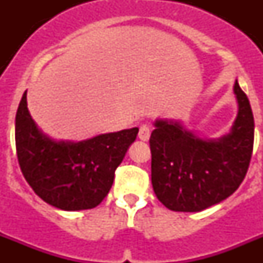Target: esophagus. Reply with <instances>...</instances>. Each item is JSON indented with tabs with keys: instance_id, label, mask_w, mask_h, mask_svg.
Returning <instances> with one entry per match:
<instances>
[{
	"instance_id": "1",
	"label": "esophagus",
	"mask_w": 263,
	"mask_h": 263,
	"mask_svg": "<svg viewBox=\"0 0 263 263\" xmlns=\"http://www.w3.org/2000/svg\"><path fill=\"white\" fill-rule=\"evenodd\" d=\"M150 134H152V129H150V126H148V125L143 124L139 126L138 138L141 139V141H143V142L148 141V138H150Z\"/></svg>"
}]
</instances>
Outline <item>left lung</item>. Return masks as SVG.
I'll return each instance as SVG.
<instances>
[{"instance_id": "obj_1", "label": "left lung", "mask_w": 263, "mask_h": 263, "mask_svg": "<svg viewBox=\"0 0 263 263\" xmlns=\"http://www.w3.org/2000/svg\"><path fill=\"white\" fill-rule=\"evenodd\" d=\"M238 101L231 134L204 141L179 124L157 121L150 137L152 183L158 200L175 212H199L231 196L249 168L254 118L248 96L234 84Z\"/></svg>"}]
</instances>
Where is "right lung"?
<instances>
[{
	"label": "right lung",
	"mask_w": 263,
	"mask_h": 263,
	"mask_svg": "<svg viewBox=\"0 0 263 263\" xmlns=\"http://www.w3.org/2000/svg\"><path fill=\"white\" fill-rule=\"evenodd\" d=\"M138 127L83 142H53L39 132L23 93L15 116V148L23 176L36 195L64 211L90 210L108 195L115 171Z\"/></svg>",
	"instance_id": "add662e5"
}]
</instances>
